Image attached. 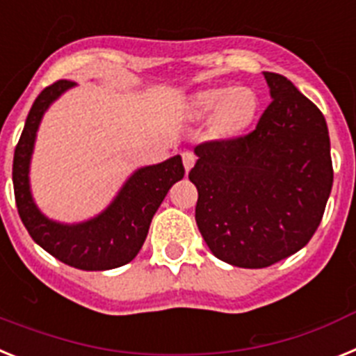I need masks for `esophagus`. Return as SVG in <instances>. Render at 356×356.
<instances>
[{
	"label": "esophagus",
	"mask_w": 356,
	"mask_h": 356,
	"mask_svg": "<svg viewBox=\"0 0 356 356\" xmlns=\"http://www.w3.org/2000/svg\"><path fill=\"white\" fill-rule=\"evenodd\" d=\"M195 154H191V152H184L182 154V165H184V170L186 172H190L191 168H193V165H195Z\"/></svg>",
	"instance_id": "obj_1"
}]
</instances>
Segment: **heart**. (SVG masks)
Segmentation results:
<instances>
[{"label": "heart", "mask_w": 356, "mask_h": 356, "mask_svg": "<svg viewBox=\"0 0 356 356\" xmlns=\"http://www.w3.org/2000/svg\"><path fill=\"white\" fill-rule=\"evenodd\" d=\"M193 118L213 114V129L218 136H236L251 125L258 111V97L249 88H211L195 92L188 100Z\"/></svg>", "instance_id": "obj_1"}]
</instances>
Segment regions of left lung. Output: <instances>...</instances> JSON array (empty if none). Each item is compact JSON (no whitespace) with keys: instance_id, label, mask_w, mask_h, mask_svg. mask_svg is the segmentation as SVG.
Masks as SVG:
<instances>
[{"instance_id":"8db88e82","label":"left lung","mask_w":356,"mask_h":356,"mask_svg":"<svg viewBox=\"0 0 356 356\" xmlns=\"http://www.w3.org/2000/svg\"><path fill=\"white\" fill-rule=\"evenodd\" d=\"M270 105L251 134L195 147V220L225 264L264 268L298 252L319 227L333 184L326 120L298 88L264 71Z\"/></svg>"}]
</instances>
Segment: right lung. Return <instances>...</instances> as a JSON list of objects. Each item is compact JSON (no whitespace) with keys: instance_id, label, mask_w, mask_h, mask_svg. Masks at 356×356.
<instances>
[{"instance_id":"1","label":"right lung","mask_w":356,"mask_h":356,"mask_svg":"<svg viewBox=\"0 0 356 356\" xmlns=\"http://www.w3.org/2000/svg\"><path fill=\"white\" fill-rule=\"evenodd\" d=\"M75 86L71 80H58L42 89L33 102L14 152L15 204L33 242L46 252L80 270H109L129 264L140 252L157 208L170 188L184 177V166L181 156H174L134 170L113 202L84 222L64 224L48 218L33 200L30 163L42 116L60 95Z\"/></svg>"}]
</instances>
